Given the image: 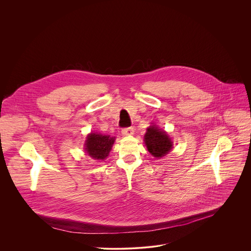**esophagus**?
<instances>
[{
	"label": "esophagus",
	"mask_w": 251,
	"mask_h": 251,
	"mask_svg": "<svg viewBox=\"0 0 251 251\" xmlns=\"http://www.w3.org/2000/svg\"><path fill=\"white\" fill-rule=\"evenodd\" d=\"M134 133V128L132 126L130 127H126V128H123L122 129V134L124 136H129V135H132Z\"/></svg>",
	"instance_id": "34e87169"
}]
</instances>
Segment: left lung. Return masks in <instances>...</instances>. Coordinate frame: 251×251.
Returning <instances> with one entry per match:
<instances>
[{"instance_id":"obj_1","label":"left lung","mask_w":251,"mask_h":251,"mask_svg":"<svg viewBox=\"0 0 251 251\" xmlns=\"http://www.w3.org/2000/svg\"><path fill=\"white\" fill-rule=\"evenodd\" d=\"M144 142L149 152L154 157L166 155L173 148V142L168 134L156 126H151L147 128Z\"/></svg>"}]
</instances>
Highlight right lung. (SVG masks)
Listing matches in <instances>:
<instances>
[{
    "label": "right lung",
    "mask_w": 251,
    "mask_h": 251,
    "mask_svg": "<svg viewBox=\"0 0 251 251\" xmlns=\"http://www.w3.org/2000/svg\"><path fill=\"white\" fill-rule=\"evenodd\" d=\"M115 142V137L102 135L100 133H90L85 141V150L94 159H105Z\"/></svg>",
    "instance_id": "obj_1"
}]
</instances>
